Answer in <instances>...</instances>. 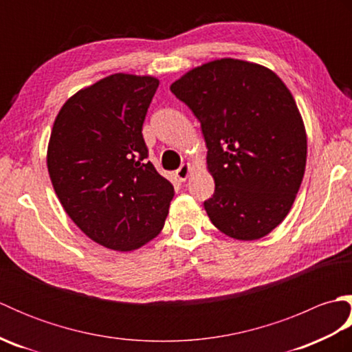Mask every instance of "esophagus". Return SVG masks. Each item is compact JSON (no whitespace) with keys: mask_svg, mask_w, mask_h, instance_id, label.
I'll list each match as a JSON object with an SVG mask.
<instances>
[{"mask_svg":"<svg viewBox=\"0 0 352 352\" xmlns=\"http://www.w3.org/2000/svg\"><path fill=\"white\" fill-rule=\"evenodd\" d=\"M190 170H192V168H190L189 163L188 164H182V166L175 170V175L178 177V180H180V182H186V178L189 177Z\"/></svg>","mask_w":352,"mask_h":352,"instance_id":"1","label":"esophagus"}]
</instances>
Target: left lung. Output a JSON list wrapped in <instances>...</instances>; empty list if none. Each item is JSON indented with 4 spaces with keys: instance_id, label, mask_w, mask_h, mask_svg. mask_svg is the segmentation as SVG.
<instances>
[{
    "instance_id": "left-lung-1",
    "label": "left lung",
    "mask_w": 352,
    "mask_h": 352,
    "mask_svg": "<svg viewBox=\"0 0 352 352\" xmlns=\"http://www.w3.org/2000/svg\"><path fill=\"white\" fill-rule=\"evenodd\" d=\"M170 92L201 122L214 193L204 208L241 241L271 233L300 189L307 139L286 85L263 66L221 58L189 71Z\"/></svg>"
}]
</instances>
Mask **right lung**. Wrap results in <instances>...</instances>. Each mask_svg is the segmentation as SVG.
<instances>
[{
	"instance_id": "1",
	"label": "right lung",
	"mask_w": 352,
	"mask_h": 352,
	"mask_svg": "<svg viewBox=\"0 0 352 352\" xmlns=\"http://www.w3.org/2000/svg\"><path fill=\"white\" fill-rule=\"evenodd\" d=\"M159 80L115 74L65 102L52 125L48 172L77 227L131 251L160 233L174 186L148 162L142 125Z\"/></svg>"
}]
</instances>
